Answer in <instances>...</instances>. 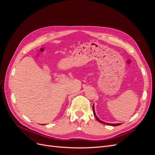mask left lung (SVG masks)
<instances>
[{"instance_id":"1","label":"left lung","mask_w":155,"mask_h":155,"mask_svg":"<svg viewBox=\"0 0 155 155\" xmlns=\"http://www.w3.org/2000/svg\"><path fill=\"white\" fill-rule=\"evenodd\" d=\"M92 109H93V113H94V116H95V118H96V120H97L98 121H100V123H101V124H106V125H111V126H118V125H121V124H108V123L104 122V121H102L101 120H100L99 118H98L97 117V116H96V113H95L94 106V105H93V106H92Z\"/></svg>"}]
</instances>
